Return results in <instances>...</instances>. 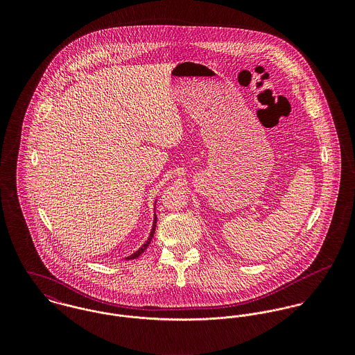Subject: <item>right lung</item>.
<instances>
[{
	"label": "right lung",
	"instance_id": "add662e5",
	"mask_svg": "<svg viewBox=\"0 0 355 355\" xmlns=\"http://www.w3.org/2000/svg\"><path fill=\"white\" fill-rule=\"evenodd\" d=\"M155 224H157V217L154 216V221H153V227L152 231H150V235H149V238H148V241L144 243V246L138 250V252H135L134 254H131L130 257H127V259H135V258H138L141 254L144 253L146 249H148V246L150 245V242H152L153 236H154V231H155Z\"/></svg>",
	"mask_w": 355,
	"mask_h": 355
}]
</instances>
